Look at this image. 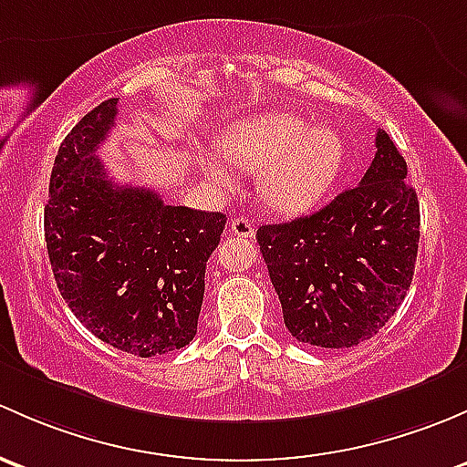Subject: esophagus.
Instances as JSON below:
<instances>
[{
  "instance_id": "1",
  "label": "esophagus",
  "mask_w": 467,
  "mask_h": 467,
  "mask_svg": "<svg viewBox=\"0 0 467 467\" xmlns=\"http://www.w3.org/2000/svg\"><path fill=\"white\" fill-rule=\"evenodd\" d=\"M229 234L232 235H238V238H254V223L249 218H244V215H238V218L232 220V224H229Z\"/></svg>"
}]
</instances>
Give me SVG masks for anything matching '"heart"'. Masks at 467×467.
<instances>
[{
  "instance_id": "b5f03b06",
  "label": "heart",
  "mask_w": 467,
  "mask_h": 467,
  "mask_svg": "<svg viewBox=\"0 0 467 467\" xmlns=\"http://www.w3.org/2000/svg\"><path fill=\"white\" fill-rule=\"evenodd\" d=\"M224 160L244 171H261L258 193L281 213H306L319 204L344 168V141L333 128H310L295 112H267L227 128L220 137ZM213 182H227L220 157L202 155Z\"/></svg>"
}]
</instances>
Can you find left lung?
<instances>
[{
    "label": "left lung",
    "instance_id": "8db88e82",
    "mask_svg": "<svg viewBox=\"0 0 467 467\" xmlns=\"http://www.w3.org/2000/svg\"><path fill=\"white\" fill-rule=\"evenodd\" d=\"M362 182L317 213L256 232L292 337L350 348L379 333L411 285L420 238L407 161L384 130Z\"/></svg>",
    "mask_w": 467,
    "mask_h": 467
}]
</instances>
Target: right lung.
Listing matches in <instances>:
<instances>
[{
    "instance_id": "obj_1",
    "label": "right lung",
    "mask_w": 467,
    "mask_h": 467,
    "mask_svg": "<svg viewBox=\"0 0 467 467\" xmlns=\"http://www.w3.org/2000/svg\"><path fill=\"white\" fill-rule=\"evenodd\" d=\"M119 99L85 114L57 148L45 206L51 269L76 319L105 344L155 358L198 333L206 261L227 215L119 186L96 157Z\"/></svg>"
}]
</instances>
